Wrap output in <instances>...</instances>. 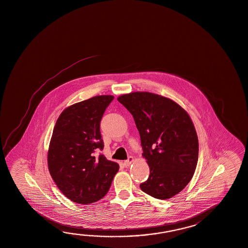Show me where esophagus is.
<instances>
[{"mask_svg": "<svg viewBox=\"0 0 248 248\" xmlns=\"http://www.w3.org/2000/svg\"><path fill=\"white\" fill-rule=\"evenodd\" d=\"M133 161H134V158H133L132 156H130V157H128V159H127V161H124V166H129L131 163H132Z\"/></svg>", "mask_w": 248, "mask_h": 248, "instance_id": "esophagus-1", "label": "esophagus"}]
</instances>
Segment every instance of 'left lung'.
Here are the masks:
<instances>
[{
	"label": "left lung",
	"mask_w": 248,
	"mask_h": 248,
	"mask_svg": "<svg viewBox=\"0 0 248 248\" xmlns=\"http://www.w3.org/2000/svg\"><path fill=\"white\" fill-rule=\"evenodd\" d=\"M118 101L132 114L143 157L150 167L141 190L171 198L189 183L198 161V139L190 117L172 100L149 92L122 94Z\"/></svg>",
	"instance_id": "1"
}]
</instances>
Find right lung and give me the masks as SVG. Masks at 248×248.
Here are the masks:
<instances>
[{
	"label": "right lung",
	"instance_id": "right-lung-1",
	"mask_svg": "<svg viewBox=\"0 0 248 248\" xmlns=\"http://www.w3.org/2000/svg\"><path fill=\"white\" fill-rule=\"evenodd\" d=\"M114 96L98 95L69 106L58 118L48 150L49 171L69 200L88 204L109 191L119 164L94 151L104 149L100 122Z\"/></svg>",
	"mask_w": 248,
	"mask_h": 248
}]
</instances>
